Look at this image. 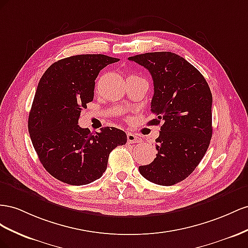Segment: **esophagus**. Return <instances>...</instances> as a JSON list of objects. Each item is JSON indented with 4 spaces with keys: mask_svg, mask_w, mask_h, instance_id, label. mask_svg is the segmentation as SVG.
I'll return each mask as SVG.
<instances>
[{
    "mask_svg": "<svg viewBox=\"0 0 248 248\" xmlns=\"http://www.w3.org/2000/svg\"><path fill=\"white\" fill-rule=\"evenodd\" d=\"M126 140H128V143H138L141 141V139L133 133H129L128 135H126Z\"/></svg>",
    "mask_w": 248,
    "mask_h": 248,
    "instance_id": "34e87169",
    "label": "esophagus"
}]
</instances>
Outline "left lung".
Masks as SVG:
<instances>
[{"mask_svg":"<svg viewBox=\"0 0 248 248\" xmlns=\"http://www.w3.org/2000/svg\"><path fill=\"white\" fill-rule=\"evenodd\" d=\"M145 67L154 81L148 124H160L157 157L139 166L142 176L157 185L171 186L188 178L206 154L212 138V93L203 76L171 52L129 57Z\"/></svg>","mask_w":248,"mask_h":248,"instance_id":"1","label":"left lung"}]
</instances>
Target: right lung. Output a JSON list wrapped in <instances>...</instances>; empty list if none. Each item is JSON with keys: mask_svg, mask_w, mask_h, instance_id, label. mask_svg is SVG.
Listing matches in <instances>:
<instances>
[{"mask_svg": "<svg viewBox=\"0 0 248 248\" xmlns=\"http://www.w3.org/2000/svg\"><path fill=\"white\" fill-rule=\"evenodd\" d=\"M119 59L102 54L76 55L49 66L38 83L28 129L46 170L69 185H87L100 179L112 150L126 143L116 128L91 133L78 124L81 111L94 95L101 70Z\"/></svg>", "mask_w": 248, "mask_h": 248, "instance_id": "1", "label": "right lung"}]
</instances>
